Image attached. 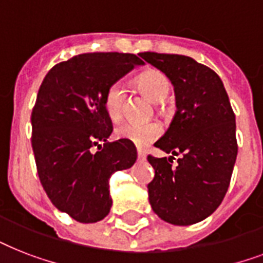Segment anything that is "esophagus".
<instances>
[{"mask_svg": "<svg viewBox=\"0 0 263 263\" xmlns=\"http://www.w3.org/2000/svg\"><path fill=\"white\" fill-rule=\"evenodd\" d=\"M138 158H139V160H146V153L143 152V150H142V148H138Z\"/></svg>", "mask_w": 263, "mask_h": 263, "instance_id": "obj_1", "label": "esophagus"}]
</instances>
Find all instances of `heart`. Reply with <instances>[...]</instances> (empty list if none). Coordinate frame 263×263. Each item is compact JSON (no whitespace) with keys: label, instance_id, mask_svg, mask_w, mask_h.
<instances>
[{"label":"heart","instance_id":"heart-1","mask_svg":"<svg viewBox=\"0 0 263 263\" xmlns=\"http://www.w3.org/2000/svg\"><path fill=\"white\" fill-rule=\"evenodd\" d=\"M135 87L156 103L164 102L172 90V84L168 76L160 71H147L136 76L134 80ZM127 101V88L121 82L111 83L103 95V107L107 117L111 121H120L124 115V105ZM161 125L156 121L146 124L127 123L116 129V136L120 139H127L139 147L153 143L161 135Z\"/></svg>","mask_w":263,"mask_h":263}]
</instances>
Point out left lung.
Segmentation results:
<instances>
[{"instance_id":"obj_1","label":"left lung","mask_w":263,"mask_h":263,"mask_svg":"<svg viewBox=\"0 0 263 263\" xmlns=\"http://www.w3.org/2000/svg\"><path fill=\"white\" fill-rule=\"evenodd\" d=\"M140 57L168 76L176 106L165 135L154 143L173 156L147 160L156 171L148 200L169 224L192 225L209 217L228 191L237 156L236 121L220 76L187 55L144 51ZM179 157L173 167V158Z\"/></svg>"}]
</instances>
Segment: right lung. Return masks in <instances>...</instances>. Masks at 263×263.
I'll return each instance as SVG.
<instances>
[{"instance_id":"add662e5","label":"right lung","mask_w":263,"mask_h":263,"mask_svg":"<svg viewBox=\"0 0 263 263\" xmlns=\"http://www.w3.org/2000/svg\"><path fill=\"white\" fill-rule=\"evenodd\" d=\"M140 64L128 53L79 54L55 64L39 87L31 115L39 180L51 203L83 224L109 214L110 176L138 158L129 140L107 142L113 125L103 95Z\"/></svg>"}]
</instances>
